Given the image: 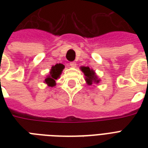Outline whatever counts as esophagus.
<instances>
[{
    "label": "esophagus",
    "mask_w": 148,
    "mask_h": 148,
    "mask_svg": "<svg viewBox=\"0 0 148 148\" xmlns=\"http://www.w3.org/2000/svg\"><path fill=\"white\" fill-rule=\"evenodd\" d=\"M70 66L72 67H76L77 64L76 62H74V61H72V62H70Z\"/></svg>",
    "instance_id": "34e87169"
}]
</instances>
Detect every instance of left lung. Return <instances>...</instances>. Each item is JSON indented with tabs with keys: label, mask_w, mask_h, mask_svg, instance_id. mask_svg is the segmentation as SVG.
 Instances as JSON below:
<instances>
[{
	"label": "left lung",
	"mask_w": 148,
	"mask_h": 148,
	"mask_svg": "<svg viewBox=\"0 0 148 148\" xmlns=\"http://www.w3.org/2000/svg\"><path fill=\"white\" fill-rule=\"evenodd\" d=\"M81 71L84 73L86 76L85 80L89 85H91L93 83H98L99 80L93 70L90 69L88 67H82Z\"/></svg>",
	"instance_id": "obj_1"
}]
</instances>
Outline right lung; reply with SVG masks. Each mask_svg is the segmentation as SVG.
Returning <instances> with one entry per match:
<instances>
[{"mask_svg":"<svg viewBox=\"0 0 148 148\" xmlns=\"http://www.w3.org/2000/svg\"><path fill=\"white\" fill-rule=\"evenodd\" d=\"M64 68V66L62 64H57L55 66L51 67L50 75L45 79V83L47 84V85L50 87H53L55 85V80L60 77L63 69Z\"/></svg>","mask_w":148,"mask_h":148,"instance_id":"add662e5","label":"right lung"}]
</instances>
